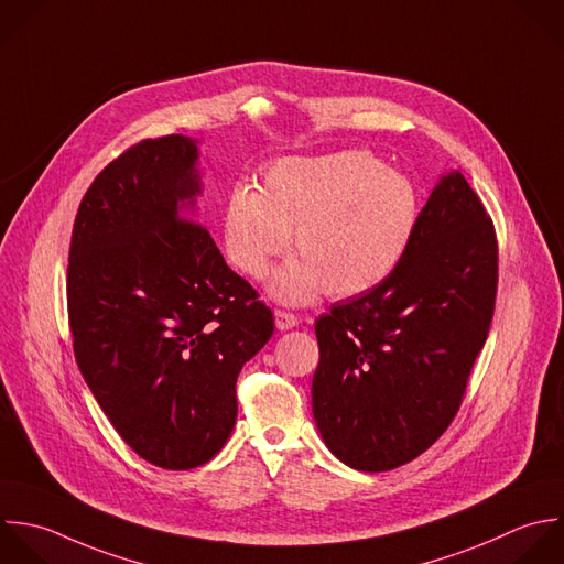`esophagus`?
Masks as SVG:
<instances>
[{
    "label": "esophagus",
    "mask_w": 564,
    "mask_h": 564,
    "mask_svg": "<svg viewBox=\"0 0 564 564\" xmlns=\"http://www.w3.org/2000/svg\"><path fill=\"white\" fill-rule=\"evenodd\" d=\"M274 318H276V327H279L281 332L294 329V327L301 323V318H299L296 314L285 312V310H276V312H274Z\"/></svg>",
    "instance_id": "1"
}]
</instances>
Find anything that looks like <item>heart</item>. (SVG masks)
Listing matches in <instances>:
<instances>
[{
	"label": "heart",
	"mask_w": 564,
	"mask_h": 564,
	"mask_svg": "<svg viewBox=\"0 0 564 564\" xmlns=\"http://www.w3.org/2000/svg\"><path fill=\"white\" fill-rule=\"evenodd\" d=\"M420 221V195L400 171L367 151L283 158L259 188H232L224 215L228 259L263 279L290 248L299 252L272 279L270 292L292 305L321 290L349 299L373 290L404 259Z\"/></svg>",
	"instance_id": "b5f03b06"
}]
</instances>
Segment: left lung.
<instances>
[{"instance_id": "1", "label": "left lung", "mask_w": 564, "mask_h": 564, "mask_svg": "<svg viewBox=\"0 0 564 564\" xmlns=\"http://www.w3.org/2000/svg\"><path fill=\"white\" fill-rule=\"evenodd\" d=\"M497 283L495 224L451 171L393 274L316 321L312 411L343 464L393 470L446 433L486 345Z\"/></svg>"}]
</instances>
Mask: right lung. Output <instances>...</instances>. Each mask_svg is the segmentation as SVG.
Masks as SVG:
<instances>
[{
	"instance_id": "add662e5",
	"label": "right lung",
	"mask_w": 564,
	"mask_h": 564,
	"mask_svg": "<svg viewBox=\"0 0 564 564\" xmlns=\"http://www.w3.org/2000/svg\"><path fill=\"white\" fill-rule=\"evenodd\" d=\"M195 140L147 138L80 199L67 259L76 365L98 406L144 462H210L237 420V376L274 316L188 217L202 193Z\"/></svg>"
}]
</instances>
